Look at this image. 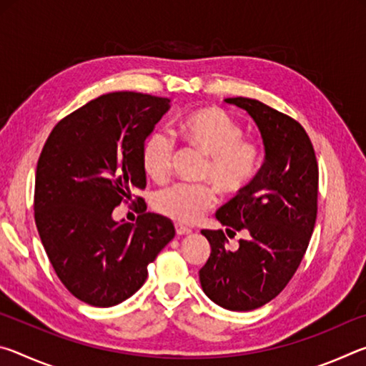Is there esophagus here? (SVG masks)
I'll return each instance as SVG.
<instances>
[{"mask_svg": "<svg viewBox=\"0 0 366 366\" xmlns=\"http://www.w3.org/2000/svg\"><path fill=\"white\" fill-rule=\"evenodd\" d=\"M192 231L189 227H185V226H181V224H176V234L177 235H187V234H190Z\"/></svg>", "mask_w": 366, "mask_h": 366, "instance_id": "esophagus-1", "label": "esophagus"}]
</instances>
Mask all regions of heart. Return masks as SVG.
Masks as SVG:
<instances>
[{"instance_id": "b5f03b06", "label": "heart", "mask_w": 366, "mask_h": 366, "mask_svg": "<svg viewBox=\"0 0 366 366\" xmlns=\"http://www.w3.org/2000/svg\"><path fill=\"white\" fill-rule=\"evenodd\" d=\"M174 132L185 145L207 157L200 179L213 184L224 197H240L257 181L263 164V147L244 137L242 124L219 107H202L182 114ZM174 142L164 132L148 135L140 150V164L154 182L169 176ZM216 203V192L209 185L174 184L153 197L154 212L179 224H194Z\"/></svg>"}]
</instances>
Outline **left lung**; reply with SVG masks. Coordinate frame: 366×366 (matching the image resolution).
<instances>
[{"label":"left lung","mask_w":366,"mask_h":366,"mask_svg":"<svg viewBox=\"0 0 366 366\" xmlns=\"http://www.w3.org/2000/svg\"><path fill=\"white\" fill-rule=\"evenodd\" d=\"M262 132L266 159L257 181L216 212L224 231H202L212 245L200 269L203 292L219 307L250 312L282 292L302 263L318 212V163L312 140L294 117L253 98H226ZM246 234L237 251L227 237Z\"/></svg>","instance_id":"left-lung-1"}]
</instances>
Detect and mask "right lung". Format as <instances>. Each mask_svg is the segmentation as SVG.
I'll return each instance as SVG.
<instances>
[{
  "mask_svg": "<svg viewBox=\"0 0 366 366\" xmlns=\"http://www.w3.org/2000/svg\"><path fill=\"white\" fill-rule=\"evenodd\" d=\"M168 98L114 92L63 117L43 145L35 172L34 214L59 281L89 305L113 307L144 286L150 264L174 237L159 214L135 225L116 223L112 209L145 189L142 144L166 111Z\"/></svg>",
  "mask_w": 366,
  "mask_h": 366,
  "instance_id": "1",
  "label": "right lung"
}]
</instances>
